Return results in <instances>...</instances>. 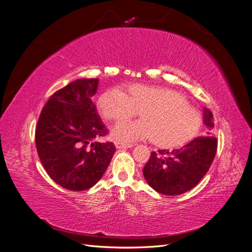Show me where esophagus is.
Returning <instances> with one entry per match:
<instances>
[{"mask_svg": "<svg viewBox=\"0 0 252 252\" xmlns=\"http://www.w3.org/2000/svg\"><path fill=\"white\" fill-rule=\"evenodd\" d=\"M114 145L118 149H122V148H130L132 147L133 145L130 143H126V142H120V141H116L114 142Z\"/></svg>", "mask_w": 252, "mask_h": 252, "instance_id": "obj_1", "label": "esophagus"}]
</instances>
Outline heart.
I'll use <instances>...</instances> for the list:
<instances>
[{
  "mask_svg": "<svg viewBox=\"0 0 252 252\" xmlns=\"http://www.w3.org/2000/svg\"><path fill=\"white\" fill-rule=\"evenodd\" d=\"M98 110L104 120L114 125L126 124L136 114L143 123L116 129L114 138L122 141L147 136L158 146L170 147L192 136L200 127V117L177 91L133 84L125 94L110 89L98 98Z\"/></svg>",
  "mask_w": 252,
  "mask_h": 252,
  "instance_id": "b5f03b06",
  "label": "heart"
}]
</instances>
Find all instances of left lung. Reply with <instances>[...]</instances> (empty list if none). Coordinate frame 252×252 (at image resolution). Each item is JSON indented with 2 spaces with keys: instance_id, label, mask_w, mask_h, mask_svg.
<instances>
[{
  "instance_id": "left-lung-1",
  "label": "left lung",
  "mask_w": 252,
  "mask_h": 252,
  "mask_svg": "<svg viewBox=\"0 0 252 252\" xmlns=\"http://www.w3.org/2000/svg\"><path fill=\"white\" fill-rule=\"evenodd\" d=\"M213 116L204 109L206 135L197 136L179 149L152 151L143 174L148 185L165 195H178L196 186L210 168L217 154Z\"/></svg>"
}]
</instances>
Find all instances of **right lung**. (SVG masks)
Masks as SVG:
<instances>
[{"label":"right lung","instance_id":"1","mask_svg":"<svg viewBox=\"0 0 252 252\" xmlns=\"http://www.w3.org/2000/svg\"><path fill=\"white\" fill-rule=\"evenodd\" d=\"M97 79L77 80L56 91L42 109L35 146L43 167L57 184L81 191L103 177L116 151L104 142L107 128L91 101Z\"/></svg>","mask_w":252,"mask_h":252}]
</instances>
